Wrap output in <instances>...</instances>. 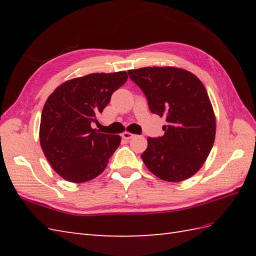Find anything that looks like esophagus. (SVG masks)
Here are the masks:
<instances>
[{
    "instance_id": "1",
    "label": "esophagus",
    "mask_w": 256,
    "mask_h": 256,
    "mask_svg": "<svg viewBox=\"0 0 256 256\" xmlns=\"http://www.w3.org/2000/svg\"><path fill=\"white\" fill-rule=\"evenodd\" d=\"M135 135L134 134H132V133H130V132H124L123 134H122V138H124V140H131L132 138H134Z\"/></svg>"
}]
</instances>
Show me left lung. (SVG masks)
I'll return each mask as SVG.
<instances>
[{
    "mask_svg": "<svg viewBox=\"0 0 256 256\" xmlns=\"http://www.w3.org/2000/svg\"><path fill=\"white\" fill-rule=\"evenodd\" d=\"M128 74L143 91L150 111L167 122L162 136L148 138L140 155L144 164L166 182L194 176L216 138L214 113L204 86L192 72L174 67H145Z\"/></svg>",
    "mask_w": 256,
    "mask_h": 256,
    "instance_id": "1",
    "label": "left lung"
}]
</instances>
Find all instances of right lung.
Returning <instances> with one entry per match:
<instances>
[{
	"instance_id": "add662e5",
	"label": "right lung",
	"mask_w": 256,
	"mask_h": 256,
	"mask_svg": "<svg viewBox=\"0 0 256 256\" xmlns=\"http://www.w3.org/2000/svg\"><path fill=\"white\" fill-rule=\"evenodd\" d=\"M128 74H91L68 80L48 96L40 118V140L47 160L59 176L84 182L106 170L118 148V135L103 134L92 124Z\"/></svg>"
}]
</instances>
